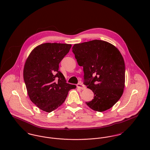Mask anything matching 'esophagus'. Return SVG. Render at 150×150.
I'll return each mask as SVG.
<instances>
[{
  "label": "esophagus",
  "mask_w": 150,
  "mask_h": 150,
  "mask_svg": "<svg viewBox=\"0 0 150 150\" xmlns=\"http://www.w3.org/2000/svg\"><path fill=\"white\" fill-rule=\"evenodd\" d=\"M77 87L79 88H80V89H86L85 86H84L83 84H81V83H79V84L77 85Z\"/></svg>",
  "instance_id": "obj_1"
}]
</instances>
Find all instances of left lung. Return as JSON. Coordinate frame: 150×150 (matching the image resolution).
<instances>
[{"label": "left lung", "instance_id": "1", "mask_svg": "<svg viewBox=\"0 0 150 150\" xmlns=\"http://www.w3.org/2000/svg\"><path fill=\"white\" fill-rule=\"evenodd\" d=\"M72 51L79 65L83 67L84 84L94 93L86 105L99 112L111 108L125 87V63L118 49L107 42L94 40L75 44Z\"/></svg>", "mask_w": 150, "mask_h": 150}]
</instances>
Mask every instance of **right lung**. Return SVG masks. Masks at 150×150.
I'll use <instances>...</instances> for the list:
<instances>
[{
  "instance_id": "1",
  "label": "right lung",
  "mask_w": 150,
  "mask_h": 150,
  "mask_svg": "<svg viewBox=\"0 0 150 150\" xmlns=\"http://www.w3.org/2000/svg\"><path fill=\"white\" fill-rule=\"evenodd\" d=\"M71 44L43 43L27 58L23 80L30 100L40 109L50 112L61 106L69 91L76 86L67 84L59 64L69 52Z\"/></svg>"
}]
</instances>
